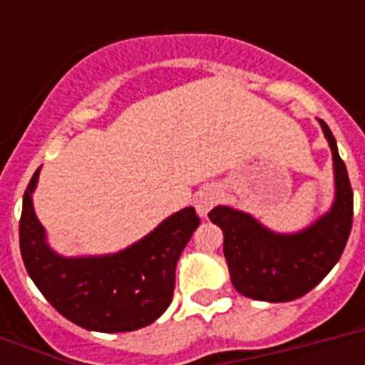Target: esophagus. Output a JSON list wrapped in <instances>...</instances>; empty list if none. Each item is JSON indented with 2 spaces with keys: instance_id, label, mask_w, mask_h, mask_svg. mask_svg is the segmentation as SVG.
I'll list each match as a JSON object with an SVG mask.
<instances>
[{
  "instance_id": "1",
  "label": "esophagus",
  "mask_w": 365,
  "mask_h": 365,
  "mask_svg": "<svg viewBox=\"0 0 365 365\" xmlns=\"http://www.w3.org/2000/svg\"><path fill=\"white\" fill-rule=\"evenodd\" d=\"M222 199V193L220 189L214 187V185H208V187H202L195 197V210L200 217H205L208 212L214 208V205H217V200Z\"/></svg>"
}]
</instances>
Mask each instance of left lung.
I'll list each match as a JSON object with an SVG mask.
<instances>
[{
  "label": "left lung",
  "mask_w": 365,
  "mask_h": 365,
  "mask_svg": "<svg viewBox=\"0 0 365 365\" xmlns=\"http://www.w3.org/2000/svg\"><path fill=\"white\" fill-rule=\"evenodd\" d=\"M334 157V205L297 233H277L231 206L212 208L208 217L223 231V255L235 289L269 303L294 301L322 282L339 261L352 227V187L329 126L320 121Z\"/></svg>",
  "instance_id": "8db88e82"
}]
</instances>
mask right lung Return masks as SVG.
<instances>
[{
    "label": "right lung",
    "mask_w": 365,
    "mask_h": 365,
    "mask_svg": "<svg viewBox=\"0 0 365 365\" xmlns=\"http://www.w3.org/2000/svg\"><path fill=\"white\" fill-rule=\"evenodd\" d=\"M39 170L26 187L19 233L26 271L45 299L91 331H134L155 322L170 305L178 259L200 223L193 206L168 216L121 252L66 257L48 246L34 210Z\"/></svg>",
    "instance_id": "add662e5"
}]
</instances>
